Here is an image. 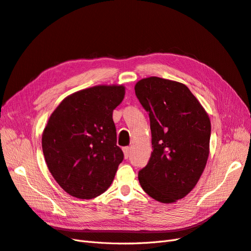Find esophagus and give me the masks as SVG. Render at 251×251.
<instances>
[{
	"label": "esophagus",
	"instance_id": "1",
	"mask_svg": "<svg viewBox=\"0 0 251 251\" xmlns=\"http://www.w3.org/2000/svg\"><path fill=\"white\" fill-rule=\"evenodd\" d=\"M123 150H124L125 158H126V159H127V158H128V156H130V148H128V147H126V148H124Z\"/></svg>",
	"mask_w": 251,
	"mask_h": 251
}]
</instances>
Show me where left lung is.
I'll return each mask as SVG.
<instances>
[{
	"label": "left lung",
	"mask_w": 251,
	"mask_h": 251,
	"mask_svg": "<svg viewBox=\"0 0 251 251\" xmlns=\"http://www.w3.org/2000/svg\"><path fill=\"white\" fill-rule=\"evenodd\" d=\"M135 94L149 113L153 146L149 163L138 173L139 183L153 199L176 202L195 187L206 165L209 117L181 82L143 78L136 83Z\"/></svg>",
	"instance_id": "left-lung-1"
}]
</instances>
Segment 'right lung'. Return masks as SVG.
Here are the masks:
<instances>
[{
	"label": "right lung",
	"mask_w": 251,
	"mask_h": 251,
	"mask_svg": "<svg viewBox=\"0 0 251 251\" xmlns=\"http://www.w3.org/2000/svg\"><path fill=\"white\" fill-rule=\"evenodd\" d=\"M124 86H96L66 97L42 136L48 169L66 193L92 199L112 184L124 153L117 146L113 110Z\"/></svg>",
	"instance_id": "add662e5"
}]
</instances>
